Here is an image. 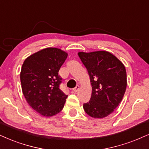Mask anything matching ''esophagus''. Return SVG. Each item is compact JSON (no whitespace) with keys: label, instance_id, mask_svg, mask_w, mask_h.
Listing matches in <instances>:
<instances>
[{"label":"esophagus","instance_id":"esophagus-1","mask_svg":"<svg viewBox=\"0 0 149 149\" xmlns=\"http://www.w3.org/2000/svg\"><path fill=\"white\" fill-rule=\"evenodd\" d=\"M79 86H77L76 87L73 88V91H74V92H75V93H76V92H77L79 91Z\"/></svg>","mask_w":149,"mask_h":149}]
</instances>
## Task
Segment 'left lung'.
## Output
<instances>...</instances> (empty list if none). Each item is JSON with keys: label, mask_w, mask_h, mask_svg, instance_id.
Instances as JSON below:
<instances>
[{"label": "left lung", "mask_w": 149, "mask_h": 149, "mask_svg": "<svg viewBox=\"0 0 149 149\" xmlns=\"http://www.w3.org/2000/svg\"><path fill=\"white\" fill-rule=\"evenodd\" d=\"M87 69L92 85V95L84 104V111L94 118L111 114L122 102L127 85L124 64L106 51L78 53Z\"/></svg>", "instance_id": "1"}]
</instances>
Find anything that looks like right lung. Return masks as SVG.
<instances>
[{"mask_svg":"<svg viewBox=\"0 0 149 149\" xmlns=\"http://www.w3.org/2000/svg\"><path fill=\"white\" fill-rule=\"evenodd\" d=\"M68 56L55 47L43 49L28 56L22 65V91L28 104L45 117L56 115L68 97L59 88L62 78L58 71Z\"/></svg>","mask_w":149,"mask_h":149,"instance_id":"1","label":"right lung"}]
</instances>
